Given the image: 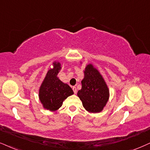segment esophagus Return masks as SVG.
Returning a JSON list of instances; mask_svg holds the SVG:
<instances>
[{"label":"esophagus","instance_id":"esophagus-1","mask_svg":"<svg viewBox=\"0 0 150 150\" xmlns=\"http://www.w3.org/2000/svg\"><path fill=\"white\" fill-rule=\"evenodd\" d=\"M72 90H73V91H74V94H76V92H77V89H76V88L75 86L72 87Z\"/></svg>","mask_w":150,"mask_h":150}]
</instances>
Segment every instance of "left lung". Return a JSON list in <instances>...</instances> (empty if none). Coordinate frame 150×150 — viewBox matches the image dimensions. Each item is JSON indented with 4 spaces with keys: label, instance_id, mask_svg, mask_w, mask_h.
<instances>
[{
    "label": "left lung",
    "instance_id": "8db88e82",
    "mask_svg": "<svg viewBox=\"0 0 150 150\" xmlns=\"http://www.w3.org/2000/svg\"><path fill=\"white\" fill-rule=\"evenodd\" d=\"M81 84L77 95L85 109L94 113L101 112L108 101L109 90L102 76L92 64L86 67Z\"/></svg>",
    "mask_w": 150,
    "mask_h": 150
}]
</instances>
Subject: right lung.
<instances>
[{
    "mask_svg": "<svg viewBox=\"0 0 150 150\" xmlns=\"http://www.w3.org/2000/svg\"><path fill=\"white\" fill-rule=\"evenodd\" d=\"M53 67L49 69L39 90V98L45 109L55 111L62 106L64 99L74 94L73 90L58 77L61 69L59 62H53Z\"/></svg>",
    "mask_w": 150,
    "mask_h": 150,
    "instance_id": "add662e5",
    "label": "right lung"
}]
</instances>
